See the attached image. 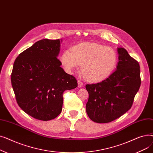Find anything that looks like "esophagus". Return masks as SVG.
I'll list each match as a JSON object with an SVG mask.
<instances>
[{
  "mask_svg": "<svg viewBox=\"0 0 153 153\" xmlns=\"http://www.w3.org/2000/svg\"><path fill=\"white\" fill-rule=\"evenodd\" d=\"M77 83H78V87H81L83 86V83L81 81H80V80H78Z\"/></svg>",
  "mask_w": 153,
  "mask_h": 153,
  "instance_id": "esophagus-1",
  "label": "esophagus"
}]
</instances>
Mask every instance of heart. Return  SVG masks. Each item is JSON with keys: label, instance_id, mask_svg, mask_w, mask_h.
<instances>
[{"label": "heart", "instance_id": "1", "mask_svg": "<svg viewBox=\"0 0 153 153\" xmlns=\"http://www.w3.org/2000/svg\"><path fill=\"white\" fill-rule=\"evenodd\" d=\"M60 59L69 73L82 64V71L87 81L100 82L113 72L117 62V55L112 48L105 45L82 43L74 46L71 51H64Z\"/></svg>", "mask_w": 153, "mask_h": 153}]
</instances>
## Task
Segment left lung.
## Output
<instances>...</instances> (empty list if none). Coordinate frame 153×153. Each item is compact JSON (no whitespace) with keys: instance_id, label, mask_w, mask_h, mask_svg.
Masks as SVG:
<instances>
[{"instance_id":"obj_1","label":"left lung","mask_w":153,"mask_h":153,"mask_svg":"<svg viewBox=\"0 0 153 153\" xmlns=\"http://www.w3.org/2000/svg\"><path fill=\"white\" fill-rule=\"evenodd\" d=\"M116 71L103 81L87 84L86 112L93 122H111L129 110L141 85L140 64L123 48H118Z\"/></svg>"}]
</instances>
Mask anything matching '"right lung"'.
<instances>
[{"mask_svg": "<svg viewBox=\"0 0 153 153\" xmlns=\"http://www.w3.org/2000/svg\"><path fill=\"white\" fill-rule=\"evenodd\" d=\"M61 41L43 39L16 58L11 82L16 100L26 114L48 121L61 112L63 92L75 89L77 81L61 68L57 58Z\"/></svg>", "mask_w": 153, "mask_h": 153, "instance_id": "1", "label": "right lung"}]
</instances>
